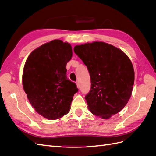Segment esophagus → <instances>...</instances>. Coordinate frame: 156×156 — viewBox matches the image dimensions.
Segmentation results:
<instances>
[{"mask_svg":"<svg viewBox=\"0 0 156 156\" xmlns=\"http://www.w3.org/2000/svg\"><path fill=\"white\" fill-rule=\"evenodd\" d=\"M76 85H77V88H80V85H79V83H76Z\"/></svg>","mask_w":156,"mask_h":156,"instance_id":"1","label":"esophagus"}]
</instances>
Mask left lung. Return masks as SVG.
<instances>
[{
	"instance_id": "obj_1",
	"label": "left lung",
	"mask_w": 156,
	"mask_h": 156,
	"mask_svg": "<svg viewBox=\"0 0 156 156\" xmlns=\"http://www.w3.org/2000/svg\"><path fill=\"white\" fill-rule=\"evenodd\" d=\"M74 52L87 66L91 89L85 96L92 114L108 119L120 112L131 96L133 64L120 49L103 41L75 45Z\"/></svg>"
}]
</instances>
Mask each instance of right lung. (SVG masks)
<instances>
[{"label": "right lung", "mask_w": 156, "mask_h": 156, "mask_svg": "<svg viewBox=\"0 0 156 156\" xmlns=\"http://www.w3.org/2000/svg\"><path fill=\"white\" fill-rule=\"evenodd\" d=\"M68 42L54 40L33 51L23 68L22 83L34 110L48 120H57L69 112L76 84L67 79V63L72 57Z\"/></svg>", "instance_id": "add662e5"}]
</instances>
